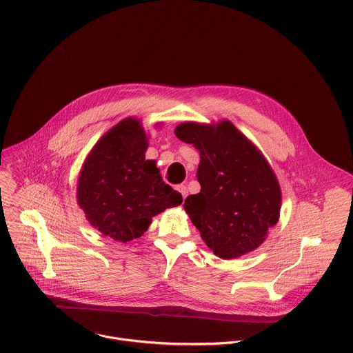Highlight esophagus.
Here are the masks:
<instances>
[{"instance_id":"esophagus-1","label":"esophagus","mask_w":353,"mask_h":353,"mask_svg":"<svg viewBox=\"0 0 353 353\" xmlns=\"http://www.w3.org/2000/svg\"><path fill=\"white\" fill-rule=\"evenodd\" d=\"M177 191L181 194V196H183V199H185L187 198V195H188V191H187V187L185 185H179L177 187Z\"/></svg>"}]
</instances>
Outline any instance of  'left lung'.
<instances>
[{"instance_id": "obj_1", "label": "left lung", "mask_w": 353, "mask_h": 353, "mask_svg": "<svg viewBox=\"0 0 353 353\" xmlns=\"http://www.w3.org/2000/svg\"><path fill=\"white\" fill-rule=\"evenodd\" d=\"M174 133L201 155V192L187 196L184 209L208 248L224 260L256 250L278 223L282 203L264 155L230 121L184 122Z\"/></svg>"}]
</instances>
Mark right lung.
Here are the masks:
<instances>
[{"label": "right lung", "mask_w": 353, "mask_h": 353, "mask_svg": "<svg viewBox=\"0 0 353 353\" xmlns=\"http://www.w3.org/2000/svg\"><path fill=\"white\" fill-rule=\"evenodd\" d=\"M147 147L140 121L126 118L96 143L78 179L77 199L85 217L118 242L140 238L154 216L183 202L162 180L157 162L145 159Z\"/></svg>", "instance_id": "right-lung-1"}]
</instances>
